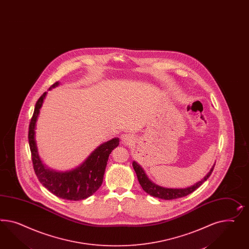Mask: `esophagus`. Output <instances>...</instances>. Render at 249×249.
<instances>
[{
  "mask_svg": "<svg viewBox=\"0 0 249 249\" xmlns=\"http://www.w3.org/2000/svg\"><path fill=\"white\" fill-rule=\"evenodd\" d=\"M134 142V137L129 133H126L121 136V143L123 145L130 146Z\"/></svg>",
  "mask_w": 249,
  "mask_h": 249,
  "instance_id": "obj_1",
  "label": "esophagus"
}]
</instances>
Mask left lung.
<instances>
[{
	"label": "left lung",
	"instance_id": "left-lung-1",
	"mask_svg": "<svg viewBox=\"0 0 249 249\" xmlns=\"http://www.w3.org/2000/svg\"><path fill=\"white\" fill-rule=\"evenodd\" d=\"M132 166L134 168L135 172L138 177V180L140 182L142 188L145 192H147L150 196H153L155 197H159L162 199H166V200H170V199H176V198H179L182 196H188L194 192L196 188H199L204 182L206 181L209 178L214 167L210 169L209 174L206 176L201 181L197 182L195 185H193L192 187H189L187 188H161L160 186L155 185L154 183L150 181L148 178L147 175L145 174L144 170L142 169V167L137 164L136 162L133 161Z\"/></svg>",
	"mask_w": 249,
	"mask_h": 249
}]
</instances>
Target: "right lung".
Returning a JSON list of instances; mask_svg holds the SVG:
<instances>
[{
	"mask_svg": "<svg viewBox=\"0 0 249 249\" xmlns=\"http://www.w3.org/2000/svg\"><path fill=\"white\" fill-rule=\"evenodd\" d=\"M58 85L59 82L56 81L50 89L57 87ZM45 96L46 92L41 95L36 102L34 114L29 125L28 140L34 172L41 185L56 196L75 201L85 199L94 194L101 187L108 156L116 147L119 146V139L115 138L101 144L83 164L73 170L61 173L48 169L40 161L34 138L35 124Z\"/></svg>",
	"mask_w": 249,
	"mask_h": 249,
	"instance_id": "1",
	"label": "right lung"
}]
</instances>
